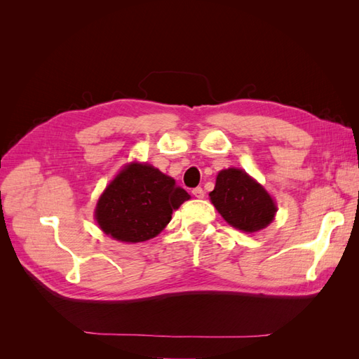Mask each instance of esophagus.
Instances as JSON below:
<instances>
[{
	"mask_svg": "<svg viewBox=\"0 0 359 359\" xmlns=\"http://www.w3.org/2000/svg\"><path fill=\"white\" fill-rule=\"evenodd\" d=\"M193 196L196 198V199H203V196H205V191H203V189H202V187L193 189Z\"/></svg>",
	"mask_w": 359,
	"mask_h": 359,
	"instance_id": "1",
	"label": "esophagus"
}]
</instances>
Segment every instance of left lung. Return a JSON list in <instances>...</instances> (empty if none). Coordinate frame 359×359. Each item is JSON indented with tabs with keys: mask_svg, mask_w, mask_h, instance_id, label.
<instances>
[{
	"mask_svg": "<svg viewBox=\"0 0 359 359\" xmlns=\"http://www.w3.org/2000/svg\"><path fill=\"white\" fill-rule=\"evenodd\" d=\"M210 199L223 219L243 232H257L274 220L277 206L269 193L243 169L220 170Z\"/></svg>",
	"mask_w": 359,
	"mask_h": 359,
	"instance_id": "obj_1",
	"label": "left lung"
}]
</instances>
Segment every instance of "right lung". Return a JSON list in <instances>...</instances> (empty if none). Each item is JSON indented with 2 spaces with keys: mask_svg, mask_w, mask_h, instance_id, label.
Segmentation results:
<instances>
[{
  "mask_svg": "<svg viewBox=\"0 0 359 359\" xmlns=\"http://www.w3.org/2000/svg\"><path fill=\"white\" fill-rule=\"evenodd\" d=\"M189 199L175 180L154 166L130 163L97 202L95 220L116 241L142 243L165 229L173 210Z\"/></svg>",
  "mask_w": 359,
  "mask_h": 359,
  "instance_id": "right-lung-1",
  "label": "right lung"
}]
</instances>
